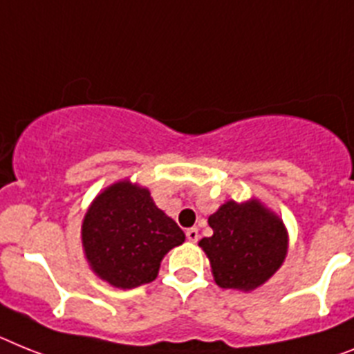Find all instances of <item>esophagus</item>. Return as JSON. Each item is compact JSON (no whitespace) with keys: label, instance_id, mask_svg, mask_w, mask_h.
Segmentation results:
<instances>
[{"label":"esophagus","instance_id":"obj_1","mask_svg":"<svg viewBox=\"0 0 354 354\" xmlns=\"http://www.w3.org/2000/svg\"><path fill=\"white\" fill-rule=\"evenodd\" d=\"M185 236L191 243H196L198 239H200V232H198V228H189V230L185 232Z\"/></svg>","mask_w":354,"mask_h":354}]
</instances>
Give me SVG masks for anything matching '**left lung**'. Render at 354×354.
Instances as JSON below:
<instances>
[{"mask_svg":"<svg viewBox=\"0 0 354 354\" xmlns=\"http://www.w3.org/2000/svg\"><path fill=\"white\" fill-rule=\"evenodd\" d=\"M209 225L214 234L198 245L209 257L218 286L252 292L283 266L288 230L259 200L227 201L210 214Z\"/></svg>","mask_w":354,"mask_h":354,"instance_id":"8db88e82","label":"left lung"}]
</instances>
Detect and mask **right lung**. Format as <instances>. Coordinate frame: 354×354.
<instances>
[{
    "instance_id": "obj_1",
    "label": "right lung",
    "mask_w": 354,
    "mask_h": 354,
    "mask_svg": "<svg viewBox=\"0 0 354 354\" xmlns=\"http://www.w3.org/2000/svg\"><path fill=\"white\" fill-rule=\"evenodd\" d=\"M82 250L91 272L120 290L156 279L169 250L185 234L154 205L147 187L120 180L97 194L81 228Z\"/></svg>"
}]
</instances>
